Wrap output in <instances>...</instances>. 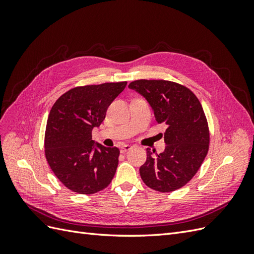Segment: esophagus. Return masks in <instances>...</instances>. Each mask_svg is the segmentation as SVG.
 Returning <instances> with one entry per match:
<instances>
[{
  "label": "esophagus",
  "instance_id": "1",
  "mask_svg": "<svg viewBox=\"0 0 254 254\" xmlns=\"http://www.w3.org/2000/svg\"><path fill=\"white\" fill-rule=\"evenodd\" d=\"M130 149H131V146L128 145V144L122 145V146H121V148H120L121 152H126V151H128V150H130Z\"/></svg>",
  "mask_w": 254,
  "mask_h": 254
}]
</instances>
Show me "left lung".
I'll use <instances>...</instances> for the list:
<instances>
[{"label":"left lung","mask_w":254,"mask_h":254,"mask_svg":"<svg viewBox=\"0 0 254 254\" xmlns=\"http://www.w3.org/2000/svg\"><path fill=\"white\" fill-rule=\"evenodd\" d=\"M129 89L150 105L159 124H164L165 149L156 157L147 148L140 167L148 188L167 193L193 178L209 150L210 134L200 102L187 87L167 80H134Z\"/></svg>","instance_id":"obj_1"}]
</instances>
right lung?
Segmentation results:
<instances>
[{"label":"right lung","instance_id":"obj_1","mask_svg":"<svg viewBox=\"0 0 254 254\" xmlns=\"http://www.w3.org/2000/svg\"><path fill=\"white\" fill-rule=\"evenodd\" d=\"M127 82L76 87L52 107L45 130V157L64 186L78 194H94L110 184L119 164L118 147L92 140L108 107Z\"/></svg>","mask_w":254,"mask_h":254}]
</instances>
